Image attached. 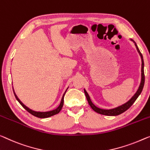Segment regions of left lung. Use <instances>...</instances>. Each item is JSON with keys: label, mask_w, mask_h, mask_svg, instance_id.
<instances>
[{"label": "left lung", "mask_w": 150, "mask_h": 150, "mask_svg": "<svg viewBox=\"0 0 150 150\" xmlns=\"http://www.w3.org/2000/svg\"><path fill=\"white\" fill-rule=\"evenodd\" d=\"M132 41H133V40H132ZM133 42L135 43L136 48H137L138 52L139 53L140 57H141V58H142V81H141V83H140V86L139 87V89H138L137 92L135 93V94L131 98V100H129V101L127 102V103L124 104L123 105H122V106H118V107H117V108L110 109V110H104V109L99 108H98V107L96 106L95 105L93 104L92 102H91V100H90V98H89L88 93H87V91L84 89L85 94H86V96L87 100H88V103L89 104V106H91V108H92L93 110H94L95 112H96L99 113V114H101V115H107V116H117L118 115H120V114L123 113L124 112H125L127 110H128V109L130 108L131 106H132L134 102H135V100H137V98L139 97L140 93H142V91L143 90V88H144V83H145L144 62V59H143L142 54L141 53L139 48H138V46H137V44H136L135 42L134 41H133Z\"/></svg>", "instance_id": "obj_1"}]
</instances>
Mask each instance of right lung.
I'll return each mask as SVG.
<instances>
[{"instance_id": "obj_1", "label": "right lung", "mask_w": 150, "mask_h": 150, "mask_svg": "<svg viewBox=\"0 0 150 150\" xmlns=\"http://www.w3.org/2000/svg\"><path fill=\"white\" fill-rule=\"evenodd\" d=\"M66 91H67V90L65 91V92L64 93L63 96H62L61 104H60L59 106L57 108H56V109H54V110H53L48 111V112H35L34 110H31V109L28 108V107H27L25 105H24L23 103H22V102L20 101V100L19 99V98H17V95L15 94V93L14 92V90H13V92H14V94H15V98H16V99L17 100V101L19 102L20 104H21V106H23V108H25V110L28 112H30V114H32V115L35 116V117H38V118H48V117H52V116H53V115H57V114H58L60 111H61V110L62 108V106H63V104H64V94H65Z\"/></svg>"}]
</instances>
